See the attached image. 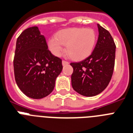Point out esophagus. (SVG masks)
Returning <instances> with one entry per match:
<instances>
[{"instance_id":"1","label":"esophagus","mask_w":133,"mask_h":133,"mask_svg":"<svg viewBox=\"0 0 133 133\" xmlns=\"http://www.w3.org/2000/svg\"><path fill=\"white\" fill-rule=\"evenodd\" d=\"M69 63L68 61H62V65H63V66L64 65H68Z\"/></svg>"}]
</instances>
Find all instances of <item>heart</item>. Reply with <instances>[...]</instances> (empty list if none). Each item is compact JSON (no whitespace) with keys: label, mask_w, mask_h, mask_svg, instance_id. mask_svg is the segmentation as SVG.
<instances>
[{"label":"heart","mask_w":133,"mask_h":133,"mask_svg":"<svg viewBox=\"0 0 133 133\" xmlns=\"http://www.w3.org/2000/svg\"><path fill=\"white\" fill-rule=\"evenodd\" d=\"M96 42V33L90 28L72 27L62 29L55 37L48 39V46L55 56H59L63 50L74 60L80 61L89 57L94 50Z\"/></svg>","instance_id":"b5f03b06"}]
</instances>
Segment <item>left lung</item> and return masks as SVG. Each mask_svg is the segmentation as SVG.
I'll return each instance as SVG.
<instances>
[{
	"label": "left lung",
	"mask_w": 133,
	"mask_h": 133,
	"mask_svg": "<svg viewBox=\"0 0 133 133\" xmlns=\"http://www.w3.org/2000/svg\"><path fill=\"white\" fill-rule=\"evenodd\" d=\"M98 38L91 55L83 61L71 63V76L74 91L91 97L103 91L113 75L115 65V44L107 30L98 24Z\"/></svg>",
	"instance_id": "8db88e82"
}]
</instances>
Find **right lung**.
<instances>
[{
	"mask_svg": "<svg viewBox=\"0 0 133 133\" xmlns=\"http://www.w3.org/2000/svg\"><path fill=\"white\" fill-rule=\"evenodd\" d=\"M14 68L20 90L29 98L41 99L53 91L63 66L61 59L48 50L38 27L32 26L17 39Z\"/></svg>",
	"mask_w": 133,
	"mask_h": 133,
	"instance_id": "right-lung-1",
	"label": "right lung"
}]
</instances>
